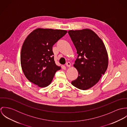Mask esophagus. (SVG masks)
Listing matches in <instances>:
<instances>
[{
    "label": "esophagus",
    "mask_w": 127,
    "mask_h": 127,
    "mask_svg": "<svg viewBox=\"0 0 127 127\" xmlns=\"http://www.w3.org/2000/svg\"><path fill=\"white\" fill-rule=\"evenodd\" d=\"M66 66L67 67H70V66H71V64L69 63V62H67L66 63Z\"/></svg>",
    "instance_id": "esophagus-1"
}]
</instances>
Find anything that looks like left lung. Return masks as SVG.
<instances>
[{
    "label": "left lung",
    "mask_w": 127,
    "mask_h": 127,
    "mask_svg": "<svg viewBox=\"0 0 127 127\" xmlns=\"http://www.w3.org/2000/svg\"><path fill=\"white\" fill-rule=\"evenodd\" d=\"M68 33L78 55L73 66L79 75L71 84L87 90L99 82L107 69V51L102 40L91 29L69 30Z\"/></svg>",
    "instance_id": "1"
}]
</instances>
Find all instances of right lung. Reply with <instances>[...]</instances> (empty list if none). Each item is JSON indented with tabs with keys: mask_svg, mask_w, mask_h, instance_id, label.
<instances>
[{
	"mask_svg": "<svg viewBox=\"0 0 127 127\" xmlns=\"http://www.w3.org/2000/svg\"><path fill=\"white\" fill-rule=\"evenodd\" d=\"M67 31L37 28L25 39L20 53L22 70L26 78L40 88L49 86L57 71L52 47Z\"/></svg>",
	"mask_w": 127,
	"mask_h": 127,
	"instance_id": "1",
	"label": "right lung"
}]
</instances>
